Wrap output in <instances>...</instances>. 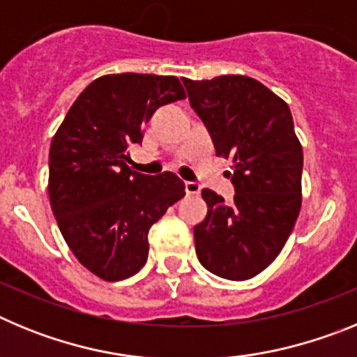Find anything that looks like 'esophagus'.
<instances>
[{"mask_svg": "<svg viewBox=\"0 0 357 357\" xmlns=\"http://www.w3.org/2000/svg\"><path fill=\"white\" fill-rule=\"evenodd\" d=\"M200 184H197V182H185V193L188 195H200Z\"/></svg>", "mask_w": 357, "mask_h": 357, "instance_id": "obj_1", "label": "esophagus"}]
</instances>
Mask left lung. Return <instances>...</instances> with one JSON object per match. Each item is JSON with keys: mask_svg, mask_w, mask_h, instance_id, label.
I'll return each instance as SVG.
<instances>
[{"mask_svg": "<svg viewBox=\"0 0 357 357\" xmlns=\"http://www.w3.org/2000/svg\"><path fill=\"white\" fill-rule=\"evenodd\" d=\"M218 157L232 159L234 204L204 189L207 216L195 227L198 261L211 273L247 280L275 261L302 206V144L288 103L243 75L184 78Z\"/></svg>", "mask_w": 357, "mask_h": 357, "instance_id": "obj_1", "label": "left lung"}]
</instances>
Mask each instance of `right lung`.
<instances>
[{"label":"right lung","instance_id":"right-lung-1","mask_svg":"<svg viewBox=\"0 0 357 357\" xmlns=\"http://www.w3.org/2000/svg\"><path fill=\"white\" fill-rule=\"evenodd\" d=\"M176 77L121 73L91 82L68 110L50 148L48 193L68 247L107 282L148 259V230L185 195L172 172L143 175L128 148L160 105L184 100Z\"/></svg>","mask_w":357,"mask_h":357}]
</instances>
